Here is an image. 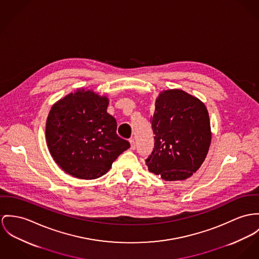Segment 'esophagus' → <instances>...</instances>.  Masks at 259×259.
<instances>
[{
    "label": "esophagus",
    "mask_w": 259,
    "mask_h": 259,
    "mask_svg": "<svg viewBox=\"0 0 259 259\" xmlns=\"http://www.w3.org/2000/svg\"><path fill=\"white\" fill-rule=\"evenodd\" d=\"M129 143H130V149H131V150H135V149H136V144H135L134 139L129 140Z\"/></svg>",
    "instance_id": "obj_1"
}]
</instances>
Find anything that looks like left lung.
<instances>
[{"label": "left lung", "mask_w": 259, "mask_h": 259, "mask_svg": "<svg viewBox=\"0 0 259 259\" xmlns=\"http://www.w3.org/2000/svg\"><path fill=\"white\" fill-rule=\"evenodd\" d=\"M155 148L146 164L166 181L189 179L206 159L212 139L206 105L186 92L159 93L151 118Z\"/></svg>", "instance_id": "1"}]
</instances>
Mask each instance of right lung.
Returning a JSON list of instances; mask_svg holds the SVG:
<instances>
[{
    "mask_svg": "<svg viewBox=\"0 0 259 259\" xmlns=\"http://www.w3.org/2000/svg\"><path fill=\"white\" fill-rule=\"evenodd\" d=\"M109 100L93 90L78 89L56 101L46 121V142L55 162L80 179H99L130 148L116 134L107 113Z\"/></svg>",
    "mask_w": 259,
    "mask_h": 259,
    "instance_id": "add662e5",
    "label": "right lung"
}]
</instances>
